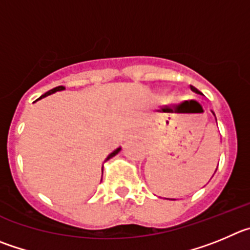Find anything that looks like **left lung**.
I'll return each instance as SVG.
<instances>
[{"instance_id": "left-lung-1", "label": "left lung", "mask_w": 250, "mask_h": 250, "mask_svg": "<svg viewBox=\"0 0 250 250\" xmlns=\"http://www.w3.org/2000/svg\"><path fill=\"white\" fill-rule=\"evenodd\" d=\"M190 89H192V91H193V92H195V93H201V92L198 91V89H197V88H195V87H193V86H190Z\"/></svg>"}]
</instances>
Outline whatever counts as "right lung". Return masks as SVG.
Masks as SVG:
<instances>
[{
    "label": "right lung",
    "instance_id": "1",
    "mask_svg": "<svg viewBox=\"0 0 250 250\" xmlns=\"http://www.w3.org/2000/svg\"><path fill=\"white\" fill-rule=\"evenodd\" d=\"M64 89V87L63 86H58V87H56V88H53V89H51V91H48V92H46V93L44 94H42L41 97H40V100H41V98H43V97H47V96H49V94H52V93H55V92H58V91H63ZM121 150V147L120 148H117L116 150H113V152L111 153V154H109L108 157H107V158H105V161H108V159H111L112 157H114L117 154V153L120 152ZM103 170V169H102Z\"/></svg>",
    "mask_w": 250,
    "mask_h": 250
}]
</instances>
